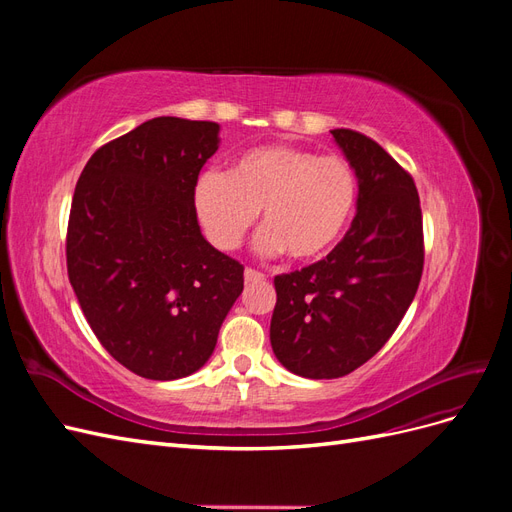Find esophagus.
<instances>
[{
  "mask_svg": "<svg viewBox=\"0 0 512 512\" xmlns=\"http://www.w3.org/2000/svg\"><path fill=\"white\" fill-rule=\"evenodd\" d=\"M243 277H245V282H262V280H265V273H260V271L252 269V267H247L243 271Z\"/></svg>",
  "mask_w": 512,
  "mask_h": 512,
  "instance_id": "obj_1",
  "label": "esophagus"
}]
</instances>
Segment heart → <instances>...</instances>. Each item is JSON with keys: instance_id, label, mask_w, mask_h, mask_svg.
Here are the masks:
<instances>
[{"instance_id": "b5f03b06", "label": "heart", "mask_w": 512, "mask_h": 512, "mask_svg": "<svg viewBox=\"0 0 512 512\" xmlns=\"http://www.w3.org/2000/svg\"><path fill=\"white\" fill-rule=\"evenodd\" d=\"M356 205V177L348 160L269 145L243 151L228 173L209 170L196 181L194 209L207 239L235 250L260 211L256 250L286 252L307 262L342 237Z\"/></svg>"}]
</instances>
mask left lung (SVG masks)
I'll return each instance as SVG.
<instances>
[{
	"label": "left lung",
	"mask_w": 512,
	"mask_h": 512,
	"mask_svg": "<svg viewBox=\"0 0 512 512\" xmlns=\"http://www.w3.org/2000/svg\"><path fill=\"white\" fill-rule=\"evenodd\" d=\"M350 162L356 215L327 258L277 275L271 346L288 371L342 378L399 327L423 275V213L414 179L369 136L337 128Z\"/></svg>",
	"instance_id": "obj_1"
}]
</instances>
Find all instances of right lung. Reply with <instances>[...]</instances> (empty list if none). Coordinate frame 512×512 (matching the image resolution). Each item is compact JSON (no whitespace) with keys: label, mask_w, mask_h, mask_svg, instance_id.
<instances>
[{"label":"right lung","mask_w":512,"mask_h":512,"mask_svg":"<svg viewBox=\"0 0 512 512\" xmlns=\"http://www.w3.org/2000/svg\"><path fill=\"white\" fill-rule=\"evenodd\" d=\"M218 134L213 121L149 119L102 145L76 183L70 284L100 344L136 376L203 367L243 290V265L203 237L194 209Z\"/></svg>","instance_id":"obj_1"}]
</instances>
